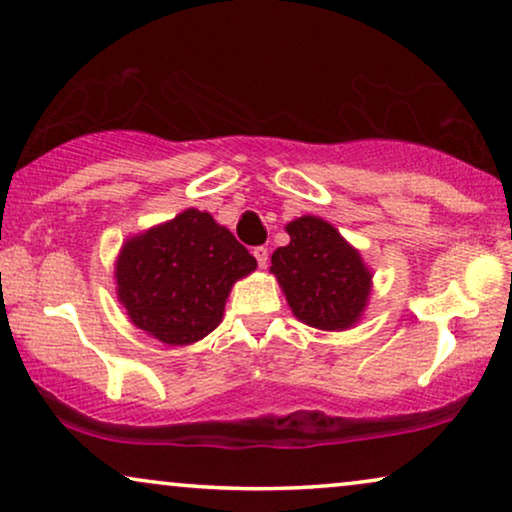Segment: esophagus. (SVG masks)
Segmentation results:
<instances>
[{
    "instance_id": "esophagus-1",
    "label": "esophagus",
    "mask_w": 512,
    "mask_h": 512,
    "mask_svg": "<svg viewBox=\"0 0 512 512\" xmlns=\"http://www.w3.org/2000/svg\"><path fill=\"white\" fill-rule=\"evenodd\" d=\"M254 258L258 261V268H265V265H268V249L256 247L254 249Z\"/></svg>"
}]
</instances>
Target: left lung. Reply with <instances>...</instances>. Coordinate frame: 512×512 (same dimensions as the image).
<instances>
[{"instance_id": "1", "label": "left lung", "mask_w": 512, "mask_h": 512, "mask_svg": "<svg viewBox=\"0 0 512 512\" xmlns=\"http://www.w3.org/2000/svg\"><path fill=\"white\" fill-rule=\"evenodd\" d=\"M291 242L272 254V272L293 314L321 331H342L361 317L370 293V272L359 251L317 216L286 226Z\"/></svg>"}]
</instances>
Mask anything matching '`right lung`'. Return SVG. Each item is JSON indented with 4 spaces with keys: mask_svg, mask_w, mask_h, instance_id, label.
Here are the masks:
<instances>
[{
    "mask_svg": "<svg viewBox=\"0 0 512 512\" xmlns=\"http://www.w3.org/2000/svg\"><path fill=\"white\" fill-rule=\"evenodd\" d=\"M256 258L207 212L186 209L125 244L116 265L118 298L137 328L167 345L212 333L237 279Z\"/></svg>",
    "mask_w": 512,
    "mask_h": 512,
    "instance_id": "1",
    "label": "right lung"
}]
</instances>
